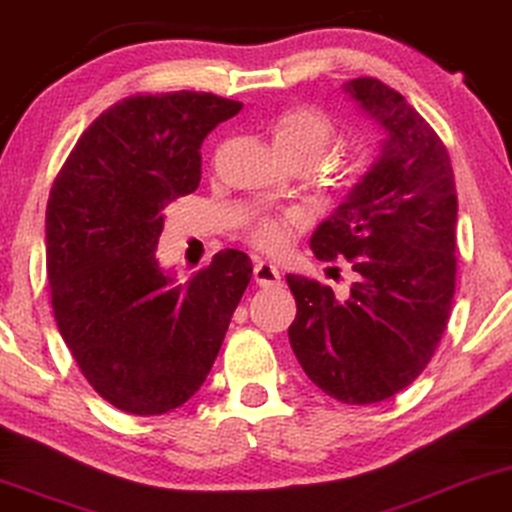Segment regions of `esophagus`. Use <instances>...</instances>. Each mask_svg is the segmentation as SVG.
Instances as JSON below:
<instances>
[{"mask_svg":"<svg viewBox=\"0 0 512 512\" xmlns=\"http://www.w3.org/2000/svg\"><path fill=\"white\" fill-rule=\"evenodd\" d=\"M252 276H255V283H260L262 288H271V285H281V271H278L276 264L257 260L255 267H252Z\"/></svg>","mask_w":512,"mask_h":512,"instance_id":"34e87169","label":"esophagus"}]
</instances>
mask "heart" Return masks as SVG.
Here are the masks:
<instances>
[{
    "label": "heart",
    "instance_id": "b5f03b06",
    "mask_svg": "<svg viewBox=\"0 0 512 512\" xmlns=\"http://www.w3.org/2000/svg\"><path fill=\"white\" fill-rule=\"evenodd\" d=\"M269 135L283 159H306L313 163L330 145L335 124L318 107L292 105L271 119ZM304 224L306 215L302 210L264 213L245 227V238L264 252H281L304 229Z\"/></svg>",
    "mask_w": 512,
    "mask_h": 512
}]
</instances>
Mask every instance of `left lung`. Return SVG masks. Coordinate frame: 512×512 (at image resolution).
Returning a JSON list of instances; mask_svg holds the SVG:
<instances>
[{"mask_svg": "<svg viewBox=\"0 0 512 512\" xmlns=\"http://www.w3.org/2000/svg\"><path fill=\"white\" fill-rule=\"evenodd\" d=\"M346 93L384 128L379 159L311 236L320 262L356 271L346 299L288 276L297 316L288 337L320 391L372 405L410 386L431 363L456 288V185L445 142L391 86L360 77Z\"/></svg>", "mask_w": 512, "mask_h": 512, "instance_id": "obj_1", "label": "left lung"}]
</instances>
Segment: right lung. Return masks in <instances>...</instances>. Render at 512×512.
Listing matches in <instances>:
<instances>
[{"label": "right lung", "instance_id": "add662e5", "mask_svg": "<svg viewBox=\"0 0 512 512\" xmlns=\"http://www.w3.org/2000/svg\"><path fill=\"white\" fill-rule=\"evenodd\" d=\"M243 102L135 93L81 133L46 206L51 306L79 370L135 417L182 407L206 381L252 276L227 248L187 283L156 260L163 208L201 182L206 135Z\"/></svg>", "mask_w": 512, "mask_h": 512}]
</instances>
